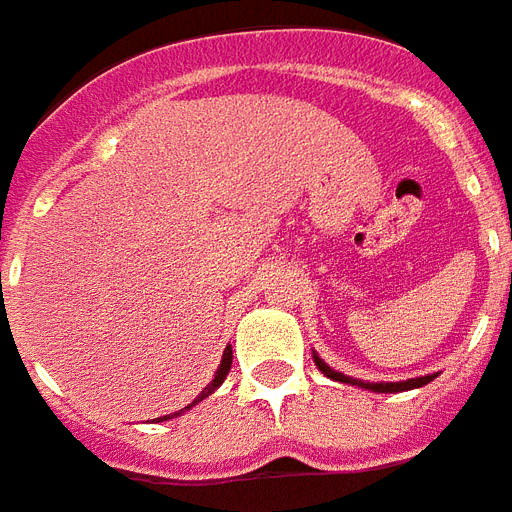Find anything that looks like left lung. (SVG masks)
I'll use <instances>...</instances> for the list:
<instances>
[{"label": "left lung", "instance_id": "left-lung-1", "mask_svg": "<svg viewBox=\"0 0 512 512\" xmlns=\"http://www.w3.org/2000/svg\"><path fill=\"white\" fill-rule=\"evenodd\" d=\"M314 357V365H317V370L325 375V378L335 380V383H349V386H357V388H365V391H372V394H399V391H412V388H420L425 386V383H431L439 372H433V375H420V378H410V380H396V383H388V380H380V383H365V380L359 378H349V375H343V372L333 370V367L327 365L325 359L317 354V351H312Z\"/></svg>", "mask_w": 512, "mask_h": 512}]
</instances>
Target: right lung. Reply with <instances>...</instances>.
<instances>
[{"label": "right lung", "mask_w": 512, "mask_h": 512, "mask_svg": "<svg viewBox=\"0 0 512 512\" xmlns=\"http://www.w3.org/2000/svg\"><path fill=\"white\" fill-rule=\"evenodd\" d=\"M230 367H232V346H227V349H224V354H222V365L216 367L214 380H211V383H208V386L203 388V391H200V394L195 396V399H192V402L187 404V407H182V410H179V412H171V415H163V418H155V423H163V420L179 418V415H185L187 410H192V407H195V404L203 402V399H206V396L214 394L216 388H219V386H222V383H224V378H227V372H230Z\"/></svg>", "instance_id": "add662e5"}]
</instances>
